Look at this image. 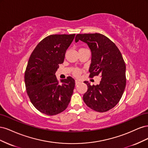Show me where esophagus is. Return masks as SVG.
<instances>
[{"mask_svg": "<svg viewBox=\"0 0 148 148\" xmlns=\"http://www.w3.org/2000/svg\"><path fill=\"white\" fill-rule=\"evenodd\" d=\"M80 83H81V82H80L79 81H78V80H75V84L76 85L79 84Z\"/></svg>", "mask_w": 148, "mask_h": 148, "instance_id": "obj_1", "label": "esophagus"}]
</instances>
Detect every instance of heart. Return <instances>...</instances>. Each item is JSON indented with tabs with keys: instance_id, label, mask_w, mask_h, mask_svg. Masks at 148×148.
<instances>
[{
	"instance_id": "b5f03b06",
	"label": "heart",
	"mask_w": 148,
	"mask_h": 148,
	"mask_svg": "<svg viewBox=\"0 0 148 148\" xmlns=\"http://www.w3.org/2000/svg\"><path fill=\"white\" fill-rule=\"evenodd\" d=\"M72 73H73V75L75 76V77H79L80 74H81V73H82V70H79V69L76 68V69H73Z\"/></svg>"
}]
</instances>
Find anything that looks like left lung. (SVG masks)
<instances>
[{
    "label": "left lung",
    "instance_id": "obj_1",
    "mask_svg": "<svg viewBox=\"0 0 148 148\" xmlns=\"http://www.w3.org/2000/svg\"><path fill=\"white\" fill-rule=\"evenodd\" d=\"M79 40L88 44L91 52L89 77L100 74V83L91 85L85 81L88 90L83 99L92 110L104 112L112 109L120 101L126 86V66L118 47L104 35L99 33L78 34Z\"/></svg>",
    "mask_w": 148,
    "mask_h": 148
}]
</instances>
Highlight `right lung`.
Returning a JSON list of instances; mask_svg holds the SVG:
<instances>
[{"label": "right lung", "instance_id": "obj_1", "mask_svg": "<svg viewBox=\"0 0 148 148\" xmlns=\"http://www.w3.org/2000/svg\"><path fill=\"white\" fill-rule=\"evenodd\" d=\"M75 34H52L43 39L31 53L25 73L26 92L35 108L48 115L65 110L71 99L75 79L58 81L56 72L64 62Z\"/></svg>", "mask_w": 148, "mask_h": 148}]
</instances>
